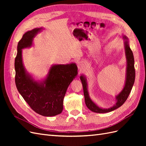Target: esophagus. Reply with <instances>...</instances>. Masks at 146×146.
I'll use <instances>...</instances> for the list:
<instances>
[{
    "label": "esophagus",
    "instance_id": "obj_1",
    "mask_svg": "<svg viewBox=\"0 0 146 146\" xmlns=\"http://www.w3.org/2000/svg\"><path fill=\"white\" fill-rule=\"evenodd\" d=\"M77 67L79 69L82 70V69H83L84 68H85V63L83 62V61H78V62L77 63Z\"/></svg>",
    "mask_w": 146,
    "mask_h": 146
}]
</instances>
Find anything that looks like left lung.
<instances>
[{"instance_id":"left-lung-1","label":"left lung","mask_w":146,"mask_h":146,"mask_svg":"<svg viewBox=\"0 0 146 146\" xmlns=\"http://www.w3.org/2000/svg\"><path fill=\"white\" fill-rule=\"evenodd\" d=\"M125 39L127 38L124 37ZM125 55L127 61V77L125 86L123 88L122 91L116 96V103L113 107L108 109H102L99 108L98 105H96L91 100L88 94L87 90V83L86 78L84 76H80V80L82 83L84 96H85V101L86 107L89 108L91 111L98 113H105L112 111L113 110L118 108L124 104L126 100L129 97L132 87L133 86L135 78V69L134 66V56L133 52H132L131 48L129 47V44L128 41L125 42Z\"/></svg>"}]
</instances>
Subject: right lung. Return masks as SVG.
Masks as SVG:
<instances>
[{"mask_svg": "<svg viewBox=\"0 0 146 146\" xmlns=\"http://www.w3.org/2000/svg\"><path fill=\"white\" fill-rule=\"evenodd\" d=\"M41 29L26 32L17 44L15 61V83L17 90L34 111L44 116H54L62 112L68 88L77 75L75 63L52 66L42 83L34 81L26 73L22 60V49L32 45L33 38Z\"/></svg>", "mask_w": 146, "mask_h": 146, "instance_id": "1", "label": "right lung"}]
</instances>
